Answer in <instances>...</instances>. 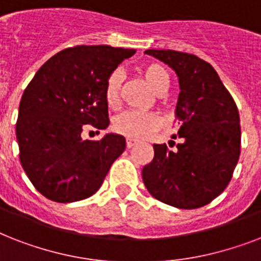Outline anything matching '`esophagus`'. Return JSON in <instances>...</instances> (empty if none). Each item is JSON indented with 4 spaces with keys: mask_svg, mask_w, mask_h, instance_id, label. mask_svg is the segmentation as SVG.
<instances>
[{
    "mask_svg": "<svg viewBox=\"0 0 261 261\" xmlns=\"http://www.w3.org/2000/svg\"><path fill=\"white\" fill-rule=\"evenodd\" d=\"M126 146L128 147V149H131L133 146H135V141H133V139H127Z\"/></svg>",
    "mask_w": 261,
    "mask_h": 261,
    "instance_id": "34e87169",
    "label": "esophagus"
}]
</instances>
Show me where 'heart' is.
I'll return each instance as SVG.
<instances>
[{"label": "heart", "mask_w": 261, "mask_h": 261, "mask_svg": "<svg viewBox=\"0 0 261 261\" xmlns=\"http://www.w3.org/2000/svg\"><path fill=\"white\" fill-rule=\"evenodd\" d=\"M143 79L146 80L149 87L157 94H164L169 88L171 77L169 71L163 63L150 62L142 67ZM123 73L119 69L114 70L108 75L104 85V98L111 108H116L120 102V89H122ZM163 126V119L153 112H137L127 111L119 115L114 120V130L118 134L128 139H145L150 137L153 133L160 130Z\"/></svg>", "instance_id": "heart-1"}]
</instances>
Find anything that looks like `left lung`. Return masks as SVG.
Returning a JSON list of instances; mask_svg holds the SVG:
<instances>
[{
  "label": "left lung",
  "mask_w": 261,
  "mask_h": 261,
  "mask_svg": "<svg viewBox=\"0 0 261 261\" xmlns=\"http://www.w3.org/2000/svg\"><path fill=\"white\" fill-rule=\"evenodd\" d=\"M178 77L176 116L181 142L174 150L153 145L154 159L142 169L151 196L177 208L206 206L230 182L241 151L234 100L210 63L174 50H146ZM173 142V141H171Z\"/></svg>",
  "instance_id": "left-lung-1"
}]
</instances>
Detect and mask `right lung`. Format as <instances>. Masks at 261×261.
Masks as SVG:
<instances>
[{
	"instance_id": "obj_1",
	"label": "right lung",
	"mask_w": 261,
	"mask_h": 261,
	"mask_svg": "<svg viewBox=\"0 0 261 261\" xmlns=\"http://www.w3.org/2000/svg\"><path fill=\"white\" fill-rule=\"evenodd\" d=\"M133 48L75 46L43 65L21 96L16 123L20 163L36 190L50 200H83L101 187L126 149L122 135L81 138L85 124H110L104 85Z\"/></svg>"
}]
</instances>
